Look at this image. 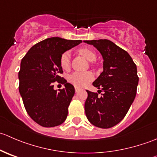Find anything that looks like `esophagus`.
Instances as JSON below:
<instances>
[{"mask_svg": "<svg viewBox=\"0 0 157 157\" xmlns=\"http://www.w3.org/2000/svg\"><path fill=\"white\" fill-rule=\"evenodd\" d=\"M79 90H80V88L77 87V86H75V91L76 92H78Z\"/></svg>", "mask_w": 157, "mask_h": 157, "instance_id": "esophagus-1", "label": "esophagus"}]
</instances>
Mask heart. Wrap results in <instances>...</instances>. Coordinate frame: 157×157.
Listing matches in <instances>:
<instances>
[{
	"mask_svg": "<svg viewBox=\"0 0 157 157\" xmlns=\"http://www.w3.org/2000/svg\"><path fill=\"white\" fill-rule=\"evenodd\" d=\"M79 53L86 58L88 61H93L96 59V54L92 49L89 48H81L78 50ZM60 64L62 69H69L71 64V55L69 52H64L60 58ZM93 78L91 72H74L69 77V81L77 86H84L88 84Z\"/></svg>",
	"mask_w": 157,
	"mask_h": 157,
	"instance_id": "heart-1",
	"label": "heart"
}]
</instances>
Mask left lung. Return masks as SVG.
Returning <instances> with one entry per match:
<instances>
[{"label": "left lung", "instance_id": "obj_1", "mask_svg": "<svg viewBox=\"0 0 157 157\" xmlns=\"http://www.w3.org/2000/svg\"><path fill=\"white\" fill-rule=\"evenodd\" d=\"M95 47L103 58V71L93 83L103 91L101 96L89 90L85 112L91 124L109 128L120 122L129 110L137 93V66L129 54L108 39L83 41Z\"/></svg>", "mask_w": 157, "mask_h": 157}]
</instances>
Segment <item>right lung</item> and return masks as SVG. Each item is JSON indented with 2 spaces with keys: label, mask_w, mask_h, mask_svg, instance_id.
<instances>
[{
  "label": "right lung",
  "mask_w": 157,
  "mask_h": 157,
  "mask_svg": "<svg viewBox=\"0 0 157 157\" xmlns=\"http://www.w3.org/2000/svg\"><path fill=\"white\" fill-rule=\"evenodd\" d=\"M81 40L52 37L33 45L23 57L18 77L19 91L30 118L42 127L60 125L66 120L74 96V86L60 77L61 56ZM55 81L65 85L59 92L53 90Z\"/></svg>",
  "instance_id": "add662e5"
}]
</instances>
